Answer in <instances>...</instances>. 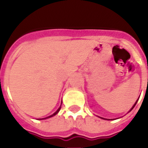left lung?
Listing matches in <instances>:
<instances>
[{"label":"left lung","instance_id":"obj_1","mask_svg":"<svg viewBox=\"0 0 148 148\" xmlns=\"http://www.w3.org/2000/svg\"><path fill=\"white\" fill-rule=\"evenodd\" d=\"M138 101H136V102H135V103H134V106H133V107H132V108H131V110H130V111H131V110H132V109H133L134 108V106L136 105V103H137V102H138ZM101 118H102V117H101ZM102 119H103V118H102Z\"/></svg>","mask_w":148,"mask_h":148}]
</instances>
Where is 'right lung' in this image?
Here are the masks:
<instances>
[{"label": "right lung", "mask_w": 148, "mask_h": 148, "mask_svg": "<svg viewBox=\"0 0 148 148\" xmlns=\"http://www.w3.org/2000/svg\"><path fill=\"white\" fill-rule=\"evenodd\" d=\"M60 108H61V106H60V108H58V110H57V111H56V112H54V113H53V114H52V115H51V116H49V117H45V118H42V119H46V118H49V117H53V116H54V115H56V114H58V112H59V110H60ZM42 119H40V120H42Z\"/></svg>", "instance_id": "right-lung-1"}]
</instances>
